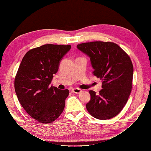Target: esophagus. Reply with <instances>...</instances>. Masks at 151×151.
<instances>
[{
	"instance_id": "34e87169",
	"label": "esophagus",
	"mask_w": 151,
	"mask_h": 151,
	"mask_svg": "<svg viewBox=\"0 0 151 151\" xmlns=\"http://www.w3.org/2000/svg\"><path fill=\"white\" fill-rule=\"evenodd\" d=\"M81 91H82V90L79 88H74L72 89V92L74 93H76V94H79L80 93H81Z\"/></svg>"
}]
</instances>
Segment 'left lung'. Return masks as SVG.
Listing matches in <instances>:
<instances>
[{
    "label": "left lung",
    "mask_w": 151,
    "mask_h": 151,
    "mask_svg": "<svg viewBox=\"0 0 151 151\" xmlns=\"http://www.w3.org/2000/svg\"><path fill=\"white\" fill-rule=\"evenodd\" d=\"M77 48L90 58L93 75L103 81L99 94L89 91L91 100L86 105L87 109L97 119L115 117L127 103L132 88L134 67L129 56L112 42L84 43Z\"/></svg>",
    "instance_id": "8db88e82"
}]
</instances>
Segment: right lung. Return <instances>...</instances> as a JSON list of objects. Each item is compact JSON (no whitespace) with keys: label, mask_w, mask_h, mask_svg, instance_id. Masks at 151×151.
<instances>
[{"label":"right lung","mask_w":151,"mask_h":151,"mask_svg":"<svg viewBox=\"0 0 151 151\" xmlns=\"http://www.w3.org/2000/svg\"><path fill=\"white\" fill-rule=\"evenodd\" d=\"M70 48V45L47 44L31 49L18 68L14 81L18 100L29 115L40 123L55 121L64 109L69 91L50 84Z\"/></svg>","instance_id":"obj_1"}]
</instances>
